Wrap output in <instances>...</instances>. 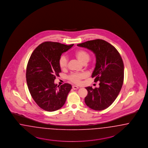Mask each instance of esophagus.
I'll return each instance as SVG.
<instances>
[{"label":"esophagus","mask_w":148,"mask_h":148,"mask_svg":"<svg viewBox=\"0 0 148 148\" xmlns=\"http://www.w3.org/2000/svg\"><path fill=\"white\" fill-rule=\"evenodd\" d=\"M78 88H79V87H77L76 86H72V88H73V90H77Z\"/></svg>","instance_id":"34e87169"}]
</instances>
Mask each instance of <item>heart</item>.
Returning <instances> with one entry per match:
<instances>
[{
	"label": "heart",
	"mask_w": 148,
	"mask_h": 148,
	"mask_svg": "<svg viewBox=\"0 0 148 148\" xmlns=\"http://www.w3.org/2000/svg\"><path fill=\"white\" fill-rule=\"evenodd\" d=\"M75 56L77 60L83 64H86L90 59V55L88 52L84 50H78L75 53ZM67 58L65 56H62L58 60V64L60 69L62 70L66 69L67 67ZM85 77L84 73H72L69 76V79L74 84H78L81 79Z\"/></svg>",
	"instance_id": "heart-1"
}]
</instances>
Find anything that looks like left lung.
<instances>
[{
	"label": "left lung",
	"instance_id": "left-lung-1",
	"mask_svg": "<svg viewBox=\"0 0 148 148\" xmlns=\"http://www.w3.org/2000/svg\"><path fill=\"white\" fill-rule=\"evenodd\" d=\"M87 48L95 54L96 66L92 74L95 82L99 81V87L93 89L87 87L88 94L84 98L91 109L102 110L114 102L122 87L124 64L119 53L108 42L96 39L77 45Z\"/></svg>",
	"mask_w": 148,
	"mask_h": 148
}]
</instances>
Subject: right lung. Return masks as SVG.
<instances>
[{"instance_id":"1","label":"right lung","mask_w":148,"mask_h":148,"mask_svg":"<svg viewBox=\"0 0 148 148\" xmlns=\"http://www.w3.org/2000/svg\"><path fill=\"white\" fill-rule=\"evenodd\" d=\"M73 46L44 42L34 50L29 60L26 72L27 87L34 101L46 111L60 109L72 88L69 84L57 86L54 81L61 72L58 60L62 53Z\"/></svg>"}]
</instances>
